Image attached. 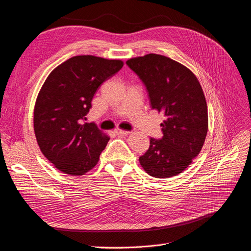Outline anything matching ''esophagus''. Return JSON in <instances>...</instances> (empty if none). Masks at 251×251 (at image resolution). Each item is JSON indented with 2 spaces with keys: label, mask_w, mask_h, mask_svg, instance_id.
I'll return each mask as SVG.
<instances>
[{
  "label": "esophagus",
  "mask_w": 251,
  "mask_h": 251,
  "mask_svg": "<svg viewBox=\"0 0 251 251\" xmlns=\"http://www.w3.org/2000/svg\"><path fill=\"white\" fill-rule=\"evenodd\" d=\"M114 133L116 135H118V136H126V135L129 134L128 131H123V129H119V128H116L115 131H114Z\"/></svg>",
  "instance_id": "34e87169"
}]
</instances>
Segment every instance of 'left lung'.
<instances>
[{"label":"left lung","instance_id":"obj_1","mask_svg":"<svg viewBox=\"0 0 251 251\" xmlns=\"http://www.w3.org/2000/svg\"><path fill=\"white\" fill-rule=\"evenodd\" d=\"M140 78L150 106L163 112V137L150 138L139 162L150 176H176L192 164L203 147L208 111L203 89L194 73L172 58L149 53L126 63Z\"/></svg>","mask_w":251,"mask_h":251}]
</instances>
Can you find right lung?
I'll return each instance as SVG.
<instances>
[{
    "mask_svg": "<svg viewBox=\"0 0 251 251\" xmlns=\"http://www.w3.org/2000/svg\"><path fill=\"white\" fill-rule=\"evenodd\" d=\"M123 66L118 59L77 55L47 77L36 101L34 129L42 153L59 171L79 176L98 164L110 138L84 120L100 85Z\"/></svg>",
    "mask_w": 251,
    "mask_h": 251,
    "instance_id": "add662e5",
    "label": "right lung"
}]
</instances>
